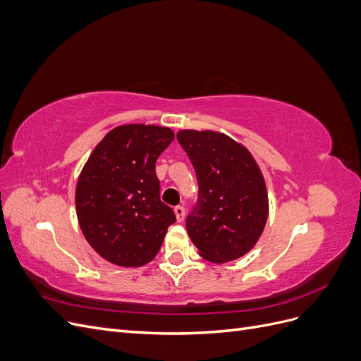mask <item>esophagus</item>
Returning a JSON list of instances; mask_svg holds the SVG:
<instances>
[{"mask_svg": "<svg viewBox=\"0 0 361 361\" xmlns=\"http://www.w3.org/2000/svg\"><path fill=\"white\" fill-rule=\"evenodd\" d=\"M174 214H176V220L179 223H182L183 218H185V207L183 206H176V207H174Z\"/></svg>", "mask_w": 361, "mask_h": 361, "instance_id": "34e87169", "label": "esophagus"}]
</instances>
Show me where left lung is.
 <instances>
[{
	"mask_svg": "<svg viewBox=\"0 0 361 361\" xmlns=\"http://www.w3.org/2000/svg\"><path fill=\"white\" fill-rule=\"evenodd\" d=\"M178 141L199 183L187 231L199 255L226 264L247 255L268 220L265 179L247 147L215 130L183 129Z\"/></svg>",
	"mask_w": 361,
	"mask_h": 361,
	"instance_id": "8db88e82",
	"label": "left lung"
}]
</instances>
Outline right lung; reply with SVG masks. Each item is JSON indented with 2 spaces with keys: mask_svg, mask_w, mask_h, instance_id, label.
I'll return each instance as SVG.
<instances>
[{
  "mask_svg": "<svg viewBox=\"0 0 361 361\" xmlns=\"http://www.w3.org/2000/svg\"><path fill=\"white\" fill-rule=\"evenodd\" d=\"M173 138V130L164 126H117L94 147L80 174L75 206L82 235L114 265L149 264L176 221L159 199L155 171Z\"/></svg>",
  "mask_w": 361,
  "mask_h": 361,
  "instance_id": "add662e5",
  "label": "right lung"
}]
</instances>
